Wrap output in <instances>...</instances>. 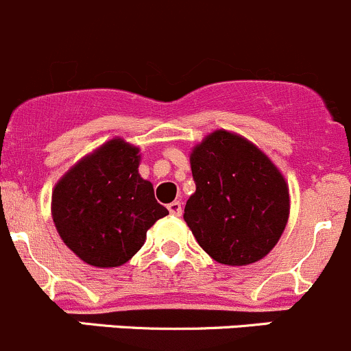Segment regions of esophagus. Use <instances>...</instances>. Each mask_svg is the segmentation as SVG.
Segmentation results:
<instances>
[{"mask_svg":"<svg viewBox=\"0 0 351 351\" xmlns=\"http://www.w3.org/2000/svg\"><path fill=\"white\" fill-rule=\"evenodd\" d=\"M167 208L169 211H171V215H174V217H180V215H182V206H180L179 201H172Z\"/></svg>","mask_w":351,"mask_h":351,"instance_id":"obj_1","label":"esophagus"}]
</instances>
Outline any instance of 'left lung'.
<instances>
[{"mask_svg":"<svg viewBox=\"0 0 351 351\" xmlns=\"http://www.w3.org/2000/svg\"><path fill=\"white\" fill-rule=\"evenodd\" d=\"M196 191L184 221L210 258L247 266L282 237L290 215L289 184L271 158L227 130L206 134L189 155Z\"/></svg>","mask_w":351,"mask_h":351,"instance_id":"8db88e82","label":"left lung"}]
</instances>
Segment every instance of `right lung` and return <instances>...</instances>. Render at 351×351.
<instances>
[{"label": "right lung", "instance_id": "1", "mask_svg": "<svg viewBox=\"0 0 351 351\" xmlns=\"http://www.w3.org/2000/svg\"><path fill=\"white\" fill-rule=\"evenodd\" d=\"M140 160V148L116 136L54 186L51 213L59 237L86 265L123 266L143 247L148 228L169 215L154 184L138 172Z\"/></svg>", "mask_w": 351, "mask_h": 351}]
</instances>
